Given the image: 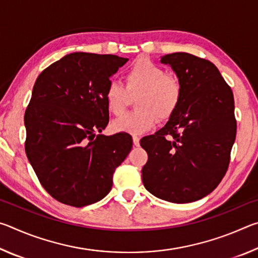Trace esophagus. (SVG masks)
Listing matches in <instances>:
<instances>
[{
	"mask_svg": "<svg viewBox=\"0 0 258 258\" xmlns=\"http://www.w3.org/2000/svg\"><path fill=\"white\" fill-rule=\"evenodd\" d=\"M133 145L135 147L140 146V138L138 137V135H133Z\"/></svg>",
	"mask_w": 258,
	"mask_h": 258,
	"instance_id": "esophagus-1",
	"label": "esophagus"
}]
</instances>
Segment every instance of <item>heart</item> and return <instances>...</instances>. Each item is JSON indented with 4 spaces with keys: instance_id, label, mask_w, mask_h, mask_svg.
<instances>
[{
    "instance_id": "obj_1",
    "label": "heart",
    "mask_w": 258,
    "mask_h": 258,
    "mask_svg": "<svg viewBox=\"0 0 258 258\" xmlns=\"http://www.w3.org/2000/svg\"><path fill=\"white\" fill-rule=\"evenodd\" d=\"M125 87L110 83L104 91V103L115 116H121L131 97H135L133 112L126 113L112 123L116 132L141 134L154 127L157 117L167 120L176 112L182 100V84L175 76L168 75L159 64L140 58L126 71Z\"/></svg>"
}]
</instances>
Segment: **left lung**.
I'll list each match as a JSON object with an SVG mask.
<instances>
[{
	"mask_svg": "<svg viewBox=\"0 0 258 258\" xmlns=\"http://www.w3.org/2000/svg\"><path fill=\"white\" fill-rule=\"evenodd\" d=\"M160 62L172 67L183 93L164 127L140 141L148 154L142 182L157 198L192 203L211 194L228 171L237 134L233 93L206 59L176 52Z\"/></svg>",
	"mask_w": 258,
	"mask_h": 258,
	"instance_id": "1",
	"label": "left lung"
}]
</instances>
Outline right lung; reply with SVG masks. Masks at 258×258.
I'll list each match as a JSON object with an SVG mask.
<instances>
[{
    "label": "right lung",
    "instance_id": "right-lung-1",
    "mask_svg": "<svg viewBox=\"0 0 258 258\" xmlns=\"http://www.w3.org/2000/svg\"><path fill=\"white\" fill-rule=\"evenodd\" d=\"M127 58L75 52L43 71L25 112V150L55 200L84 207L106 197L132 137L101 133L109 121L104 91Z\"/></svg>",
    "mask_w": 258,
    "mask_h": 258
}]
</instances>
